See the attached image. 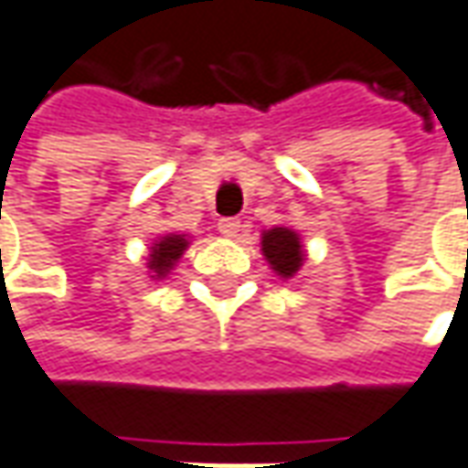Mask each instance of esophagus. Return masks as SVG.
I'll return each mask as SVG.
<instances>
[{"label": "esophagus", "instance_id": "34e87169", "mask_svg": "<svg viewBox=\"0 0 468 468\" xmlns=\"http://www.w3.org/2000/svg\"><path fill=\"white\" fill-rule=\"evenodd\" d=\"M240 219H235V217H222L219 222H217V230L225 235V238H238L240 233Z\"/></svg>", "mask_w": 468, "mask_h": 468}]
</instances>
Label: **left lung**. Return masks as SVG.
<instances>
[{
    "label": "left lung",
    "instance_id": "obj_1",
    "mask_svg": "<svg viewBox=\"0 0 468 468\" xmlns=\"http://www.w3.org/2000/svg\"><path fill=\"white\" fill-rule=\"evenodd\" d=\"M261 254L280 277H293L303 264L301 238L291 228H272L261 233Z\"/></svg>",
    "mask_w": 468,
    "mask_h": 468
}]
</instances>
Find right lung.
<instances>
[{
	"label": "right lung",
	"instance_id": "obj_1",
	"mask_svg": "<svg viewBox=\"0 0 468 468\" xmlns=\"http://www.w3.org/2000/svg\"><path fill=\"white\" fill-rule=\"evenodd\" d=\"M186 249H188V238L186 235L170 233L165 235V238H159L152 246V254H149V270L154 272V280H159V277H165V274L170 272Z\"/></svg>",
	"mask_w": 468,
	"mask_h": 468
}]
</instances>
